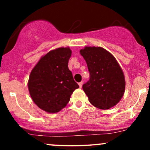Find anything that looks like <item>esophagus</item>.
I'll return each mask as SVG.
<instances>
[{"label":"esophagus","mask_w":150,"mask_h":150,"mask_svg":"<svg viewBox=\"0 0 150 150\" xmlns=\"http://www.w3.org/2000/svg\"><path fill=\"white\" fill-rule=\"evenodd\" d=\"M78 85H79V86H80V88H82V85H83V82H79L78 83Z\"/></svg>","instance_id":"esophagus-1"}]
</instances>
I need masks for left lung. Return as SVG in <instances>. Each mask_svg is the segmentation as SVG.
<instances>
[{
  "label": "left lung",
  "mask_w": 150,
  "mask_h": 150,
  "mask_svg": "<svg viewBox=\"0 0 150 150\" xmlns=\"http://www.w3.org/2000/svg\"><path fill=\"white\" fill-rule=\"evenodd\" d=\"M89 72L82 85L89 102L100 109H108L120 100L125 92V77L118 62L101 47H85L80 51Z\"/></svg>",
  "instance_id": "8db88e82"
}]
</instances>
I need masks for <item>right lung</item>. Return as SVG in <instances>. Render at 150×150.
Listing matches in <instances>:
<instances>
[{
	"instance_id": "add662e5",
	"label": "right lung",
	"mask_w": 150,
	"mask_h": 150,
	"mask_svg": "<svg viewBox=\"0 0 150 150\" xmlns=\"http://www.w3.org/2000/svg\"><path fill=\"white\" fill-rule=\"evenodd\" d=\"M72 51L58 48L46 53L31 72L28 88L34 102L49 113H57L69 102L79 87L68 68Z\"/></svg>"
}]
</instances>
